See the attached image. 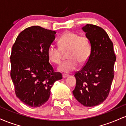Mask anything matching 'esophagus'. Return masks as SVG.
<instances>
[{
    "label": "esophagus",
    "mask_w": 126,
    "mask_h": 126,
    "mask_svg": "<svg viewBox=\"0 0 126 126\" xmlns=\"http://www.w3.org/2000/svg\"><path fill=\"white\" fill-rule=\"evenodd\" d=\"M69 76V75H68V74H63V78H67V77H68V76Z\"/></svg>",
    "instance_id": "obj_1"
}]
</instances>
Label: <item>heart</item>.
Segmentation results:
<instances>
[{"label":"heart","instance_id":"1","mask_svg":"<svg viewBox=\"0 0 126 126\" xmlns=\"http://www.w3.org/2000/svg\"><path fill=\"white\" fill-rule=\"evenodd\" d=\"M59 47L51 44L47 49V56L50 62L59 64L63 59V52L67 53L69 59L59 66V71L65 73L73 71L80 64L87 62L91 56V43L86 35L72 31H66L58 40Z\"/></svg>","mask_w":126,"mask_h":126}]
</instances>
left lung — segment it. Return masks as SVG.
I'll use <instances>...</instances> for the list:
<instances>
[{
  "label": "left lung",
  "instance_id": "1",
  "mask_svg": "<svg viewBox=\"0 0 126 126\" xmlns=\"http://www.w3.org/2000/svg\"><path fill=\"white\" fill-rule=\"evenodd\" d=\"M90 40L91 53L81 70L75 72V98L85 107L100 104L108 97L114 76L116 56L113 43L103 28L92 24L82 28Z\"/></svg>",
  "mask_w": 126,
  "mask_h": 126
}]
</instances>
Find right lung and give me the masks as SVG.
Here are the masks:
<instances>
[{
    "instance_id": "add662e5",
    "label": "right lung",
    "mask_w": 126,
    "mask_h": 126,
    "mask_svg": "<svg viewBox=\"0 0 126 126\" xmlns=\"http://www.w3.org/2000/svg\"><path fill=\"white\" fill-rule=\"evenodd\" d=\"M56 33L40 26L28 27L19 33L12 46L11 77L15 94L31 107L44 105L54 82L62 79V73L54 71L47 56Z\"/></svg>"
}]
</instances>
